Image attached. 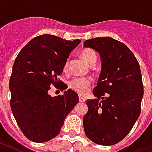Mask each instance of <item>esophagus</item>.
I'll list each match as a JSON object with an SVG mask.
<instances>
[{"label":"esophagus","mask_w":152,"mask_h":152,"mask_svg":"<svg viewBox=\"0 0 152 152\" xmlns=\"http://www.w3.org/2000/svg\"><path fill=\"white\" fill-rule=\"evenodd\" d=\"M86 98H85V97H83V96H79V101L80 102H86Z\"/></svg>","instance_id":"34e87169"}]
</instances>
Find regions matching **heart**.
Returning a JSON list of instances; mask_svg holds the SVG:
<instances>
[{
	"instance_id": "heart-1",
	"label": "heart",
	"mask_w": 152,
	"mask_h": 152,
	"mask_svg": "<svg viewBox=\"0 0 152 152\" xmlns=\"http://www.w3.org/2000/svg\"><path fill=\"white\" fill-rule=\"evenodd\" d=\"M80 56L87 64L91 65L95 63L97 61V54L91 49H84L80 52ZM67 67V64L65 65V69ZM91 83V80L87 77H76L73 78L69 81V87L74 91L79 93L80 94H84L87 92L88 88Z\"/></svg>"
}]
</instances>
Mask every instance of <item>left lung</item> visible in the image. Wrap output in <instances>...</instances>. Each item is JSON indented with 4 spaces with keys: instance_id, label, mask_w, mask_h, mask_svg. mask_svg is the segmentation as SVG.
<instances>
[{
    "instance_id": "8db88e82",
    "label": "left lung",
    "mask_w": 152,
    "mask_h": 152,
    "mask_svg": "<svg viewBox=\"0 0 152 152\" xmlns=\"http://www.w3.org/2000/svg\"><path fill=\"white\" fill-rule=\"evenodd\" d=\"M84 46L99 53L101 72L86 101L83 118L86 137L102 146L118 143L126 137L141 112L143 85L139 63L124 43L109 37L87 40Z\"/></svg>"
}]
</instances>
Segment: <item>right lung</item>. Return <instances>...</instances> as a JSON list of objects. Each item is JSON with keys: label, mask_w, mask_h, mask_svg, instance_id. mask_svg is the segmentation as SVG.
<instances>
[{"label": "right lung", "mask_w": 152, "mask_h": 152, "mask_svg": "<svg viewBox=\"0 0 152 152\" xmlns=\"http://www.w3.org/2000/svg\"><path fill=\"white\" fill-rule=\"evenodd\" d=\"M80 40H66L45 34L33 38L19 52L10 79V107L17 124L29 140L45 142L59 134L66 115L79 102L74 90L50 95L58 86L70 53ZM61 83V81H60ZM62 90L67 88L63 84Z\"/></svg>", "instance_id": "obj_1"}]
</instances>
